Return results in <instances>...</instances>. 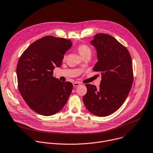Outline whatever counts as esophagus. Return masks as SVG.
Masks as SVG:
<instances>
[{
  "mask_svg": "<svg viewBox=\"0 0 153 153\" xmlns=\"http://www.w3.org/2000/svg\"><path fill=\"white\" fill-rule=\"evenodd\" d=\"M80 85V83L78 82H75L73 83V86H74V87H77V86H79Z\"/></svg>",
  "mask_w": 153,
  "mask_h": 153,
  "instance_id": "esophagus-1",
  "label": "esophagus"
}]
</instances>
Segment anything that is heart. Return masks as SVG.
I'll return each mask as SVG.
<instances>
[{"label": "heart", "mask_w": 153, "mask_h": 153, "mask_svg": "<svg viewBox=\"0 0 153 153\" xmlns=\"http://www.w3.org/2000/svg\"><path fill=\"white\" fill-rule=\"evenodd\" d=\"M79 53L83 58L88 55H91V48L86 44H80L77 47Z\"/></svg>", "instance_id": "1"}]
</instances>
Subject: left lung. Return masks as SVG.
<instances>
[{
	"mask_svg": "<svg viewBox=\"0 0 153 153\" xmlns=\"http://www.w3.org/2000/svg\"><path fill=\"white\" fill-rule=\"evenodd\" d=\"M91 44L98 59L93 70L100 72L101 80L98 88L85 85L87 92L83 101L93 115L106 117L123 105L130 91L133 81L131 58L128 50L108 34H96Z\"/></svg>",
	"mask_w": 153,
	"mask_h": 153,
	"instance_id": "obj_1",
	"label": "left lung"
}]
</instances>
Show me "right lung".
<instances>
[{"label": "right lung", "mask_w": 153, "mask_h": 153, "mask_svg": "<svg viewBox=\"0 0 153 153\" xmlns=\"http://www.w3.org/2000/svg\"><path fill=\"white\" fill-rule=\"evenodd\" d=\"M71 39L46 36L30 44L20 56L17 76L20 94L35 112L51 116L67 102L73 84L53 76L61 67L65 53L72 46Z\"/></svg>", "instance_id": "add662e5"}]
</instances>
